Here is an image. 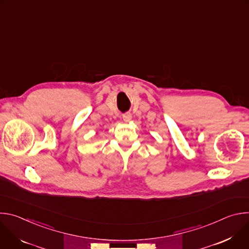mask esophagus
<instances>
[{
  "mask_svg": "<svg viewBox=\"0 0 249 249\" xmlns=\"http://www.w3.org/2000/svg\"><path fill=\"white\" fill-rule=\"evenodd\" d=\"M131 118H132V115H131L130 112H126V113L123 114V120L125 122H129L131 120Z\"/></svg>",
  "mask_w": 249,
  "mask_h": 249,
  "instance_id": "1",
  "label": "esophagus"
}]
</instances>
